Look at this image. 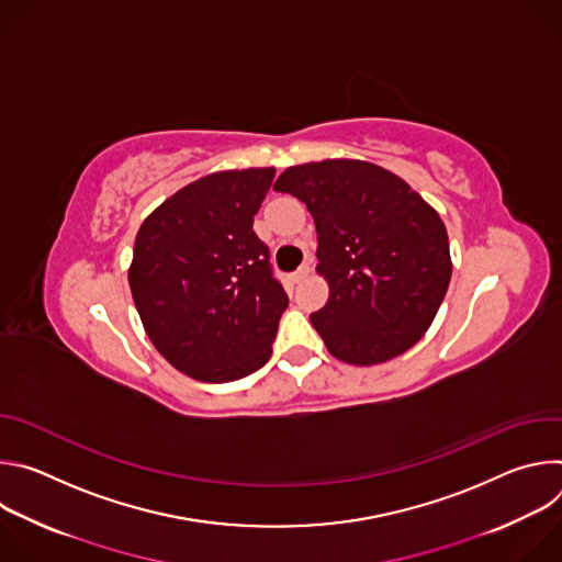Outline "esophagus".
Segmentation results:
<instances>
[{"label": "esophagus", "mask_w": 562, "mask_h": 562, "mask_svg": "<svg viewBox=\"0 0 562 562\" xmlns=\"http://www.w3.org/2000/svg\"><path fill=\"white\" fill-rule=\"evenodd\" d=\"M308 273H311V267H308V265H302V267L293 273V282H302Z\"/></svg>", "instance_id": "esophagus-1"}]
</instances>
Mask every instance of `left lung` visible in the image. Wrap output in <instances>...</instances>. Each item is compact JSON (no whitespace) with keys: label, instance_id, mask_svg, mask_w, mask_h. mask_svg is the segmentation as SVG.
Here are the masks:
<instances>
[{"label":"left lung","instance_id":"left-lung-1","mask_svg":"<svg viewBox=\"0 0 562 562\" xmlns=\"http://www.w3.org/2000/svg\"><path fill=\"white\" fill-rule=\"evenodd\" d=\"M273 189L313 215L329 300L311 323L329 353L378 364L412 349L451 280L440 215L405 180L360 159L289 167Z\"/></svg>","mask_w":562,"mask_h":562}]
</instances>
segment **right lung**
Here are the masks:
<instances>
[{
  "label": "right lung",
  "instance_id": "add662e5",
  "mask_svg": "<svg viewBox=\"0 0 562 562\" xmlns=\"http://www.w3.org/2000/svg\"><path fill=\"white\" fill-rule=\"evenodd\" d=\"M276 169L211 173L159 204L139 226L128 269L142 325L178 371L239 380L271 358L289 304L254 231Z\"/></svg>",
  "mask_w": 562,
  "mask_h": 562
}]
</instances>
